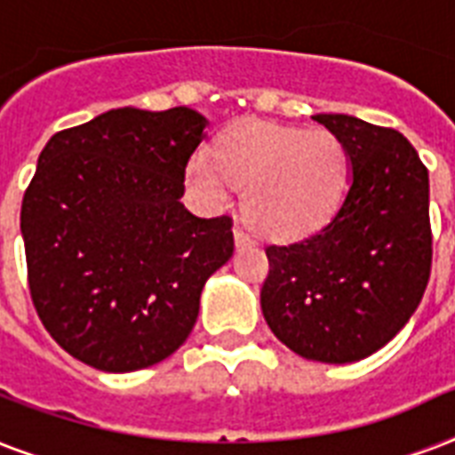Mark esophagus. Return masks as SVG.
Segmentation results:
<instances>
[{
  "instance_id": "esophagus-1",
  "label": "esophagus",
  "mask_w": 455,
  "mask_h": 455,
  "mask_svg": "<svg viewBox=\"0 0 455 455\" xmlns=\"http://www.w3.org/2000/svg\"><path fill=\"white\" fill-rule=\"evenodd\" d=\"M234 238H235V248H250L252 245V241H250V235L243 231L241 227L234 228Z\"/></svg>"
}]
</instances>
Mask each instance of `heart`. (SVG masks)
<instances>
[{
	"label": "heart",
	"instance_id": "obj_1",
	"mask_svg": "<svg viewBox=\"0 0 455 455\" xmlns=\"http://www.w3.org/2000/svg\"><path fill=\"white\" fill-rule=\"evenodd\" d=\"M215 160L196 153L186 179L200 198L224 207L231 186L245 188L243 212L262 235L292 241L323 228L349 179L345 144L331 130H299L248 120L214 144Z\"/></svg>",
	"mask_w": 455,
	"mask_h": 455
}]
</instances>
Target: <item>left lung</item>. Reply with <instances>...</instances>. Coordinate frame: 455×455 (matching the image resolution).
I'll return each mask as SVG.
<instances>
[{
	"mask_svg": "<svg viewBox=\"0 0 455 455\" xmlns=\"http://www.w3.org/2000/svg\"><path fill=\"white\" fill-rule=\"evenodd\" d=\"M349 157V188L318 234L269 245L262 314L288 349L352 363L385 347L423 299L432 267L430 177L409 139L321 113Z\"/></svg>",
	"mask_w": 455,
	"mask_h": 455,
	"instance_id": "8db88e82",
	"label": "left lung"
}]
</instances>
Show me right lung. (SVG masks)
I'll use <instances>...</instances> for the list:
<instances>
[{"label": "right lung", "instance_id": "obj_1", "mask_svg": "<svg viewBox=\"0 0 455 455\" xmlns=\"http://www.w3.org/2000/svg\"><path fill=\"white\" fill-rule=\"evenodd\" d=\"M205 127L186 106H127L39 153L20 207L28 283L49 335L82 363L132 373L167 359L234 255L231 217L200 220L181 203Z\"/></svg>", "mask_w": 455, "mask_h": 455}]
</instances>
